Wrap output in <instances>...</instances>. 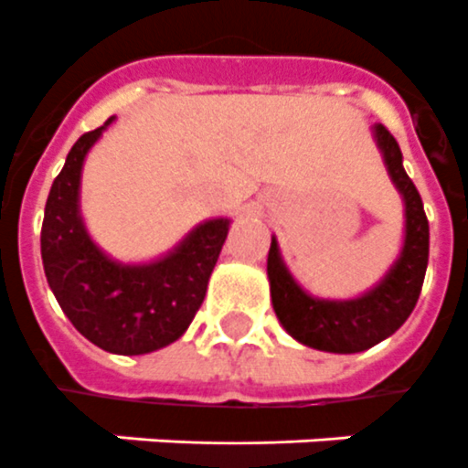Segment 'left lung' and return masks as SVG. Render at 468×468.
<instances>
[{
	"label": "left lung",
	"instance_id": "obj_1",
	"mask_svg": "<svg viewBox=\"0 0 468 468\" xmlns=\"http://www.w3.org/2000/svg\"><path fill=\"white\" fill-rule=\"evenodd\" d=\"M377 144L382 149L388 176L406 203V239L403 251L387 278L357 299L334 302L306 294L280 258L278 241L268 251L272 309L280 324L299 343L326 353H362L396 334L416 309L428 271L430 227L420 193L403 169L399 142L384 125H375Z\"/></svg>",
	"mask_w": 468,
	"mask_h": 468
}]
</instances>
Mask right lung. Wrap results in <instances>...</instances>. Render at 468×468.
Instances as JSON below:
<instances>
[{
	"mask_svg": "<svg viewBox=\"0 0 468 468\" xmlns=\"http://www.w3.org/2000/svg\"><path fill=\"white\" fill-rule=\"evenodd\" d=\"M113 122L84 133L52 181L40 229L48 285L72 326L115 355H144L186 334L203 304L229 219L197 224L169 256L154 263H115L86 234L80 181L86 152Z\"/></svg>",
	"mask_w": 468,
	"mask_h": 468,
	"instance_id": "right-lung-1",
	"label": "right lung"
}]
</instances>
